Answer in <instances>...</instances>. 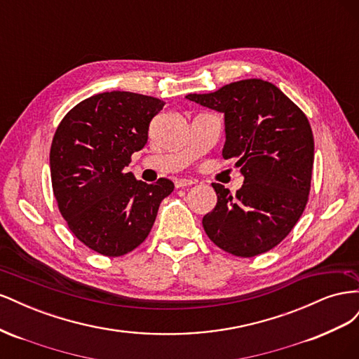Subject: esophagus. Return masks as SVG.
Returning <instances> with one entry per match:
<instances>
[{
	"label": "esophagus",
	"instance_id": "esophagus-1",
	"mask_svg": "<svg viewBox=\"0 0 359 359\" xmlns=\"http://www.w3.org/2000/svg\"><path fill=\"white\" fill-rule=\"evenodd\" d=\"M194 181L193 180H186V178H180L175 181V187L177 189H184V187H189V186H193Z\"/></svg>",
	"mask_w": 359,
	"mask_h": 359
}]
</instances>
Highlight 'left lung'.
Listing matches in <instances>:
<instances>
[{
  "mask_svg": "<svg viewBox=\"0 0 359 359\" xmlns=\"http://www.w3.org/2000/svg\"><path fill=\"white\" fill-rule=\"evenodd\" d=\"M186 99L224 115L223 158H235L244 184L232 196L212 184L215 208L203 215L210 240L224 252L253 257L287 236L306 208L314 160L307 116L262 79L227 83Z\"/></svg>",
  "mask_w": 359,
  "mask_h": 359,
  "instance_id": "1",
  "label": "left lung"
}]
</instances>
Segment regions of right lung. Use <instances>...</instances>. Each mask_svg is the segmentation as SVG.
Segmentation results:
<instances>
[{"label":"right lung","instance_id":"add662e5","mask_svg":"<svg viewBox=\"0 0 359 359\" xmlns=\"http://www.w3.org/2000/svg\"><path fill=\"white\" fill-rule=\"evenodd\" d=\"M163 106L149 95L100 93L76 104L53 136L49 165L60 212L76 238L103 256L142 244L173 191L168 178L147 184L126 169Z\"/></svg>","mask_w":359,"mask_h":359}]
</instances>
